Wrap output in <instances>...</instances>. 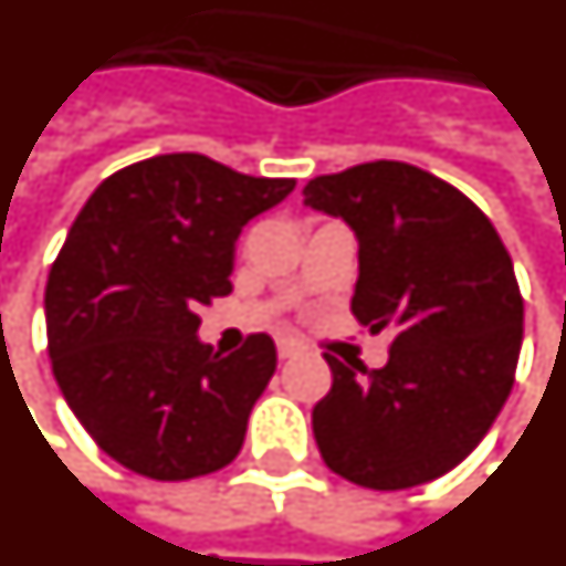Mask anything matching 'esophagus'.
<instances>
[{
    "label": "esophagus",
    "mask_w": 566,
    "mask_h": 566,
    "mask_svg": "<svg viewBox=\"0 0 566 566\" xmlns=\"http://www.w3.org/2000/svg\"><path fill=\"white\" fill-rule=\"evenodd\" d=\"M296 354H300V345H296V342H287V338L279 342V359H291L296 357Z\"/></svg>",
    "instance_id": "1"
}]
</instances>
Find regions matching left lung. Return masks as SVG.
Segmentation results:
<instances>
[{
	"mask_svg": "<svg viewBox=\"0 0 566 566\" xmlns=\"http://www.w3.org/2000/svg\"><path fill=\"white\" fill-rule=\"evenodd\" d=\"M303 195L357 233L350 312L368 333H392L384 368L324 354L333 387L312 411L317 450L378 492L438 480L513 389L525 305L504 242L474 200L405 161L315 177Z\"/></svg>",
	"mask_w": 566,
	"mask_h": 566,
	"instance_id": "obj_1",
	"label": "left lung"
}]
</instances>
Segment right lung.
<instances>
[{"instance_id":"obj_1","label":"right lung","mask_w":566,"mask_h":566,"mask_svg":"<svg viewBox=\"0 0 566 566\" xmlns=\"http://www.w3.org/2000/svg\"><path fill=\"white\" fill-rule=\"evenodd\" d=\"M296 179L245 177L198 153L107 177L69 230L44 291L53 375L104 453L149 480H191L240 453L275 345L221 357L198 308L230 294L242 228Z\"/></svg>"}]
</instances>
